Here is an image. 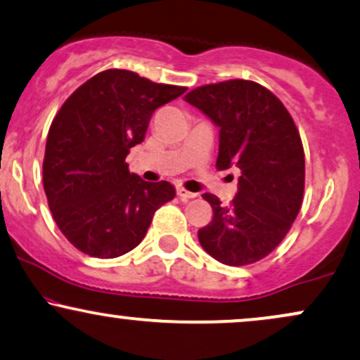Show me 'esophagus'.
<instances>
[{"label": "esophagus", "mask_w": 360, "mask_h": 360, "mask_svg": "<svg viewBox=\"0 0 360 360\" xmlns=\"http://www.w3.org/2000/svg\"><path fill=\"white\" fill-rule=\"evenodd\" d=\"M176 193H177V196H179L181 199H191V198H196V193L188 191V189L183 188V186H177V188H176Z\"/></svg>", "instance_id": "34e87169"}]
</instances>
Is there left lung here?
I'll use <instances>...</instances> for the list:
<instances>
[{"instance_id":"left-lung-1","label":"left lung","mask_w":360,"mask_h":360,"mask_svg":"<svg viewBox=\"0 0 360 360\" xmlns=\"http://www.w3.org/2000/svg\"><path fill=\"white\" fill-rule=\"evenodd\" d=\"M184 101L219 127L216 167L241 172L229 206L202 194L213 219L198 231L199 243L224 265L259 262L287 236L304 201L305 154L297 125L276 95L251 80L198 86Z\"/></svg>"}]
</instances>
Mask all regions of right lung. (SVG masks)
<instances>
[{"label": "right lung", "instance_id": "1", "mask_svg": "<svg viewBox=\"0 0 360 360\" xmlns=\"http://www.w3.org/2000/svg\"><path fill=\"white\" fill-rule=\"evenodd\" d=\"M184 92L110 68L80 85L56 112L43 188L56 226L82 253L117 258L134 250L155 211L176 196L167 181L147 183L129 172L125 158L144 141L154 110Z\"/></svg>", "mask_w": 360, "mask_h": 360}]
</instances>
